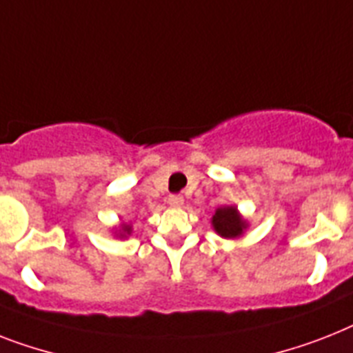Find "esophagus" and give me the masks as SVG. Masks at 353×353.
<instances>
[{
  "mask_svg": "<svg viewBox=\"0 0 353 353\" xmlns=\"http://www.w3.org/2000/svg\"><path fill=\"white\" fill-rule=\"evenodd\" d=\"M168 205L181 206L183 205V196H179V194H172V196L168 197Z\"/></svg>",
  "mask_w": 353,
  "mask_h": 353,
  "instance_id": "1",
  "label": "esophagus"
}]
</instances>
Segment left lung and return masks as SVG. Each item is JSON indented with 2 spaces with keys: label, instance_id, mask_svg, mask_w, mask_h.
<instances>
[{
  "label": "left lung",
  "instance_id": "1",
  "mask_svg": "<svg viewBox=\"0 0 353 353\" xmlns=\"http://www.w3.org/2000/svg\"><path fill=\"white\" fill-rule=\"evenodd\" d=\"M212 225H214V230L223 237L241 236L243 230L246 228L245 221H243L241 216L237 214L236 206L217 208L216 216L212 217Z\"/></svg>",
  "mask_w": 353,
  "mask_h": 353
}]
</instances>
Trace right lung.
<instances>
[{"label": "right lung", "mask_w": 353, "mask_h": 353, "mask_svg": "<svg viewBox=\"0 0 353 353\" xmlns=\"http://www.w3.org/2000/svg\"><path fill=\"white\" fill-rule=\"evenodd\" d=\"M123 232H125V234H130V226H128V225L123 226Z\"/></svg>", "instance_id": "obj_1"}]
</instances>
